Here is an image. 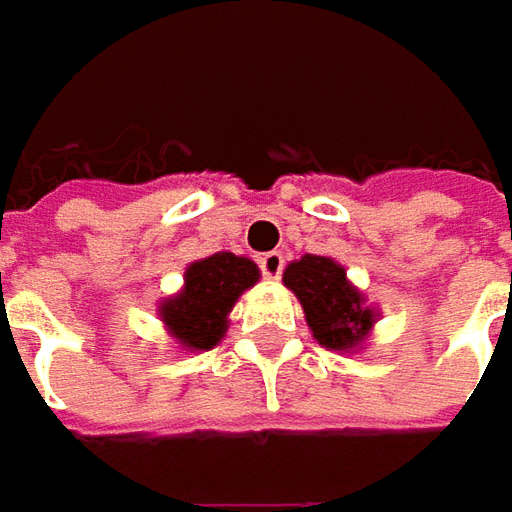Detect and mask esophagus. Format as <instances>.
I'll list each match as a JSON object with an SVG mask.
<instances>
[{
    "instance_id": "obj_1",
    "label": "esophagus",
    "mask_w": 512,
    "mask_h": 512,
    "mask_svg": "<svg viewBox=\"0 0 512 512\" xmlns=\"http://www.w3.org/2000/svg\"><path fill=\"white\" fill-rule=\"evenodd\" d=\"M259 267H262L264 279H279L281 270H284V256H281L279 250H270V253H264L262 259H259Z\"/></svg>"
}]
</instances>
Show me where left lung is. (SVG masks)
<instances>
[{
    "mask_svg": "<svg viewBox=\"0 0 512 512\" xmlns=\"http://www.w3.org/2000/svg\"><path fill=\"white\" fill-rule=\"evenodd\" d=\"M281 281L287 290H293L312 338L324 349L355 355L366 346L380 310L349 281L344 264L332 256L304 253L284 267Z\"/></svg>",
    "mask_w": 512,
    "mask_h": 512,
    "instance_id": "8db88e82",
    "label": "left lung"
}]
</instances>
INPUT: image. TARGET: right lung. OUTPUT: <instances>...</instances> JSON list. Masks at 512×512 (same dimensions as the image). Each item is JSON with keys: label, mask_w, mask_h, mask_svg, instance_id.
<instances>
[{"label": "right lung", "mask_w": 512, "mask_h": 512, "mask_svg": "<svg viewBox=\"0 0 512 512\" xmlns=\"http://www.w3.org/2000/svg\"><path fill=\"white\" fill-rule=\"evenodd\" d=\"M259 279L262 270L248 256L219 250L185 267L183 287L157 304V318L177 349L208 352L231 327L233 304Z\"/></svg>", "instance_id": "obj_1"}]
</instances>
